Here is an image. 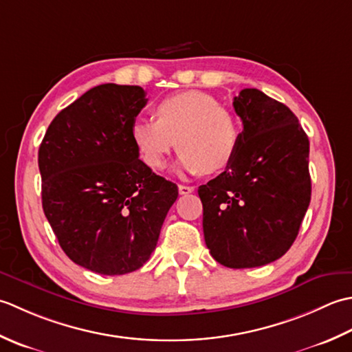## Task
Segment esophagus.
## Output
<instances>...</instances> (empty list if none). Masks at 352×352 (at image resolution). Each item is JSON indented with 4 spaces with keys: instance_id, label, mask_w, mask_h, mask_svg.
I'll list each match as a JSON object with an SVG mask.
<instances>
[{
    "instance_id": "34e87169",
    "label": "esophagus",
    "mask_w": 352,
    "mask_h": 352,
    "mask_svg": "<svg viewBox=\"0 0 352 352\" xmlns=\"http://www.w3.org/2000/svg\"><path fill=\"white\" fill-rule=\"evenodd\" d=\"M179 188V192H181V195H190V192H192L195 191V186H190V185H179L177 186Z\"/></svg>"
}]
</instances>
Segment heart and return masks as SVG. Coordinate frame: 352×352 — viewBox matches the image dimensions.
I'll use <instances>...</instances> for the list:
<instances>
[{
    "instance_id": "heart-1",
    "label": "heart",
    "mask_w": 352,
    "mask_h": 352,
    "mask_svg": "<svg viewBox=\"0 0 352 352\" xmlns=\"http://www.w3.org/2000/svg\"><path fill=\"white\" fill-rule=\"evenodd\" d=\"M155 120L138 118L131 136L142 162L152 170L167 166L171 150H181L179 168L190 175L223 170L240 140L239 120L217 100L200 91L166 97L153 106Z\"/></svg>"
}]
</instances>
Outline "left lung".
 Segmentation results:
<instances>
[{"mask_svg":"<svg viewBox=\"0 0 352 352\" xmlns=\"http://www.w3.org/2000/svg\"><path fill=\"white\" fill-rule=\"evenodd\" d=\"M243 132L223 173L199 186L206 248L217 263L249 269L281 258L310 205V141L295 113L260 89L234 97Z\"/></svg>","mask_w":352,"mask_h":352,"instance_id":"obj_1","label":"left lung"}]
</instances>
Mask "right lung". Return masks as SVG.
Here are the masks:
<instances>
[{
    "label": "right lung",
    "instance_id": "1",
    "mask_svg": "<svg viewBox=\"0 0 352 352\" xmlns=\"http://www.w3.org/2000/svg\"><path fill=\"white\" fill-rule=\"evenodd\" d=\"M146 103L141 86L98 85L57 113L39 147L48 223L69 260L100 275L140 269L177 199L132 141Z\"/></svg>",
    "mask_w": 352,
    "mask_h": 352
}]
</instances>
